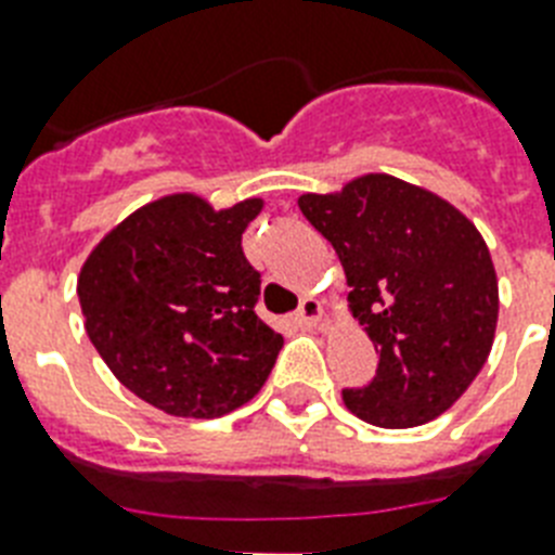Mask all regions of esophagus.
I'll return each mask as SVG.
<instances>
[{
	"mask_svg": "<svg viewBox=\"0 0 555 555\" xmlns=\"http://www.w3.org/2000/svg\"><path fill=\"white\" fill-rule=\"evenodd\" d=\"M319 319H322V301L313 299V296H305L299 305V310H296V317H293V322H296V327H301V331H308V327H317Z\"/></svg>",
	"mask_w": 555,
	"mask_h": 555,
	"instance_id": "esophagus-1",
	"label": "esophagus"
}]
</instances>
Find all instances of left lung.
Segmentation results:
<instances>
[{"label":"left lung","instance_id":"8db88e82","mask_svg":"<svg viewBox=\"0 0 555 555\" xmlns=\"http://www.w3.org/2000/svg\"><path fill=\"white\" fill-rule=\"evenodd\" d=\"M299 210L339 256L350 310L379 353L371 385L341 390L350 413L390 430L444 413L496 336V270L476 224L387 173L305 193Z\"/></svg>","mask_w":555,"mask_h":555}]
</instances>
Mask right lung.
Listing matches in <instances>:
<instances>
[{
	"instance_id": "add662e5",
	"label": "right lung",
	"mask_w": 555,
	"mask_h": 555,
	"mask_svg": "<svg viewBox=\"0 0 555 555\" xmlns=\"http://www.w3.org/2000/svg\"><path fill=\"white\" fill-rule=\"evenodd\" d=\"M262 210L173 193L139 207L85 259L76 293L93 348L130 393L170 416L250 402L285 345L256 317L259 270L242 233Z\"/></svg>"
}]
</instances>
